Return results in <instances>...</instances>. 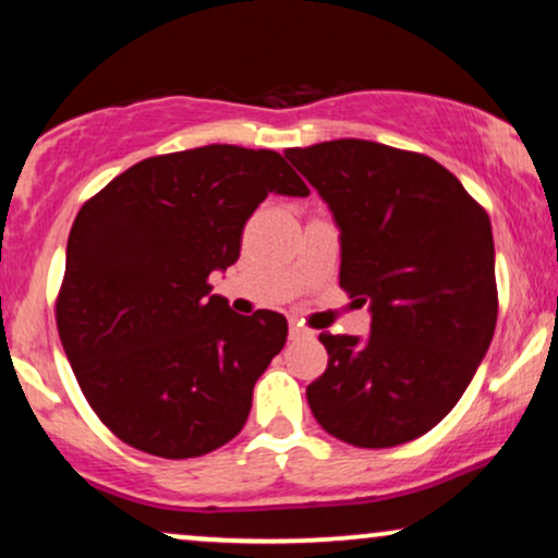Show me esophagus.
I'll return each mask as SVG.
<instances>
[{"label":"esophagus","instance_id":"obj_1","mask_svg":"<svg viewBox=\"0 0 558 558\" xmlns=\"http://www.w3.org/2000/svg\"><path fill=\"white\" fill-rule=\"evenodd\" d=\"M304 336H312V330H306L304 325L299 323H291V338H304Z\"/></svg>","mask_w":558,"mask_h":558}]
</instances>
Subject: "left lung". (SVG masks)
Here are the masks:
<instances>
[{
  "label": "left lung",
  "instance_id": "8db88e82",
  "mask_svg": "<svg viewBox=\"0 0 558 558\" xmlns=\"http://www.w3.org/2000/svg\"><path fill=\"white\" fill-rule=\"evenodd\" d=\"M286 157L341 230V288L369 306V336L319 332L328 369L306 386L332 438L390 448L457 407L498 317L485 209L425 155L338 138Z\"/></svg>",
  "mask_w": 558,
  "mask_h": 558
}]
</instances>
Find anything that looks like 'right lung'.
<instances>
[{
    "label": "right lung",
    "instance_id": "1",
    "mask_svg": "<svg viewBox=\"0 0 558 558\" xmlns=\"http://www.w3.org/2000/svg\"><path fill=\"white\" fill-rule=\"evenodd\" d=\"M267 194L310 189L278 151L209 144L133 165L75 217L57 330L86 401L128 446L204 457L246 425L288 323L235 315L209 275L239 259Z\"/></svg>",
    "mask_w": 558,
    "mask_h": 558
}]
</instances>
